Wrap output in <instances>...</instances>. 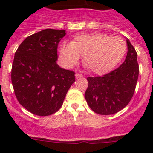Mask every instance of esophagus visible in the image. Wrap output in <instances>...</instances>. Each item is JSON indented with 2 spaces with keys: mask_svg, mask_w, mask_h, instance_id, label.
<instances>
[{
  "mask_svg": "<svg viewBox=\"0 0 153 153\" xmlns=\"http://www.w3.org/2000/svg\"><path fill=\"white\" fill-rule=\"evenodd\" d=\"M75 76L76 79H78V78H81V77H83V75L80 74H75Z\"/></svg>",
  "mask_w": 153,
  "mask_h": 153,
  "instance_id": "obj_1",
  "label": "esophagus"
}]
</instances>
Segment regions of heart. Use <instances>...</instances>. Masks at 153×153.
<instances>
[{
	"label": "heart",
	"mask_w": 153,
	"mask_h": 153,
	"mask_svg": "<svg viewBox=\"0 0 153 153\" xmlns=\"http://www.w3.org/2000/svg\"><path fill=\"white\" fill-rule=\"evenodd\" d=\"M126 44L119 36L104 33L76 36L71 43H62L59 53L63 64L74 67L83 56V63L96 74H104L113 70L125 55Z\"/></svg>",
	"instance_id": "1"
}]
</instances>
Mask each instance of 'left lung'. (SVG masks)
I'll use <instances>...</instances> for the list:
<instances>
[{"mask_svg": "<svg viewBox=\"0 0 153 153\" xmlns=\"http://www.w3.org/2000/svg\"><path fill=\"white\" fill-rule=\"evenodd\" d=\"M126 43V57L118 68L102 76L87 78L85 99L90 109L98 114L118 113L128 105L134 94L139 76L137 53L128 38Z\"/></svg>", "mask_w": 153, "mask_h": 153, "instance_id": "obj_1", "label": "left lung"}]
</instances>
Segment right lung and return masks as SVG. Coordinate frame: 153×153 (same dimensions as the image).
Returning a JSON list of instances; mask_svg holds the SVG:
<instances>
[{"label": "right lung", "instance_id": "add662e5", "mask_svg": "<svg viewBox=\"0 0 153 153\" xmlns=\"http://www.w3.org/2000/svg\"><path fill=\"white\" fill-rule=\"evenodd\" d=\"M64 30L46 29L27 36L17 48L11 81L17 100L28 111L45 117L58 111L75 73L56 63L59 42Z\"/></svg>", "mask_w": 153, "mask_h": 153}]
</instances>
